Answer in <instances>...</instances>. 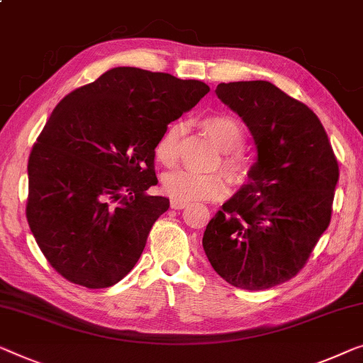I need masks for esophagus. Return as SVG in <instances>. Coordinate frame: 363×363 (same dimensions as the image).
I'll list each match as a JSON object with an SVG mask.
<instances>
[{"mask_svg":"<svg viewBox=\"0 0 363 363\" xmlns=\"http://www.w3.org/2000/svg\"><path fill=\"white\" fill-rule=\"evenodd\" d=\"M170 206H172V209H183V208H186V206H188V203H186V201H183V199L172 198Z\"/></svg>","mask_w":363,"mask_h":363,"instance_id":"1","label":"esophagus"}]
</instances>
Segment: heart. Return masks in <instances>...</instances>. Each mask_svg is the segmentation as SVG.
I'll use <instances>...</instances> for the list:
<instances>
[{
    "label": "heart",
    "instance_id": "b5f03b06",
    "mask_svg": "<svg viewBox=\"0 0 363 363\" xmlns=\"http://www.w3.org/2000/svg\"><path fill=\"white\" fill-rule=\"evenodd\" d=\"M203 128L211 135L219 149L224 150V169L234 182H244L250 170V160L239 147L244 143V129L228 114H209L203 119ZM180 124L167 125L159 143L155 144V159L164 165H172L177 160ZM164 190L170 196L183 201H216L229 191V180L224 173H198L191 170H177L167 173Z\"/></svg>",
    "mask_w": 363,
    "mask_h": 363
}]
</instances>
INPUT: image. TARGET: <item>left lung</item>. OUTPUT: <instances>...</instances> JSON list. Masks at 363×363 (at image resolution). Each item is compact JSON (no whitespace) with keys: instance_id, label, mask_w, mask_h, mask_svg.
Listing matches in <instances>:
<instances>
[{"instance_id":"8db88e82","label":"left lung","mask_w":363,"mask_h":363,"mask_svg":"<svg viewBox=\"0 0 363 363\" xmlns=\"http://www.w3.org/2000/svg\"><path fill=\"white\" fill-rule=\"evenodd\" d=\"M216 94L242 118L257 157L209 220L203 249L233 286L267 290L295 277L328 229L339 165L316 114L273 83H219Z\"/></svg>"}]
</instances>
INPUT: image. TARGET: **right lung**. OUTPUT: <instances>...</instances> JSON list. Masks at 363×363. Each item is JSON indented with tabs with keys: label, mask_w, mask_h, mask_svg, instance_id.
Returning <instances> with one entry per match:
<instances>
[{
	"label": "right lung",
	"mask_w": 363,
	"mask_h": 363,
	"mask_svg": "<svg viewBox=\"0 0 363 363\" xmlns=\"http://www.w3.org/2000/svg\"><path fill=\"white\" fill-rule=\"evenodd\" d=\"M208 91L199 80L116 67L57 104L29 157L26 216L68 281L108 288L134 269L170 206L147 194L155 144Z\"/></svg>",
	"instance_id": "right-lung-1"
}]
</instances>
